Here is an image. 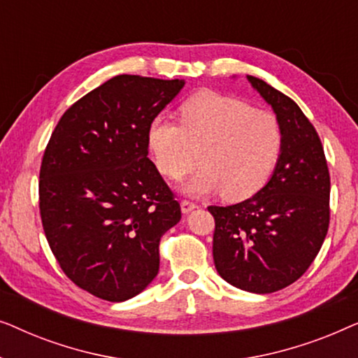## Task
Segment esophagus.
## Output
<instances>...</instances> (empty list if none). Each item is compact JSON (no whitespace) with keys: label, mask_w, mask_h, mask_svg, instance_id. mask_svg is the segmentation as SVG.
Segmentation results:
<instances>
[{"label":"esophagus","mask_w":358,"mask_h":358,"mask_svg":"<svg viewBox=\"0 0 358 358\" xmlns=\"http://www.w3.org/2000/svg\"><path fill=\"white\" fill-rule=\"evenodd\" d=\"M195 208H197V203L190 202V200H182V202H180V210H182V213H190Z\"/></svg>","instance_id":"34e87169"}]
</instances>
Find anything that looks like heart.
<instances>
[{
  "instance_id": "1",
  "label": "heart",
  "mask_w": 358,
  "mask_h": 358,
  "mask_svg": "<svg viewBox=\"0 0 358 358\" xmlns=\"http://www.w3.org/2000/svg\"><path fill=\"white\" fill-rule=\"evenodd\" d=\"M148 148L164 178L179 180L203 168L185 190L205 195L223 190L228 200L259 192L275 169L283 146L280 120L273 112L212 91L199 92L179 109V124L156 117L148 127Z\"/></svg>"
}]
</instances>
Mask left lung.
I'll return each mask as SVG.
<instances>
[{
    "instance_id": "1",
    "label": "left lung",
    "mask_w": 358,
    "mask_h": 358,
    "mask_svg": "<svg viewBox=\"0 0 358 358\" xmlns=\"http://www.w3.org/2000/svg\"><path fill=\"white\" fill-rule=\"evenodd\" d=\"M248 80L280 120L283 146L257 194L229 207H208L213 261L231 285L272 293L296 282L320 252L329 228L331 178L320 135L296 102L259 78Z\"/></svg>"
}]
</instances>
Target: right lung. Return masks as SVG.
<instances>
[{"mask_svg":"<svg viewBox=\"0 0 358 358\" xmlns=\"http://www.w3.org/2000/svg\"><path fill=\"white\" fill-rule=\"evenodd\" d=\"M184 80L119 75L76 101L53 130L38 174L45 238L65 275L107 301L143 292L180 205L148 158L151 120Z\"/></svg>","mask_w":358,"mask_h":358,"instance_id":"obj_1","label":"right lung"}]
</instances>
